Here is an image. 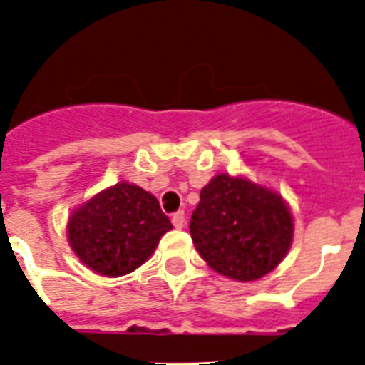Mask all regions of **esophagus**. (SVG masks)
Returning a JSON list of instances; mask_svg holds the SVG:
<instances>
[{"label": "esophagus", "instance_id": "esophagus-1", "mask_svg": "<svg viewBox=\"0 0 365 365\" xmlns=\"http://www.w3.org/2000/svg\"><path fill=\"white\" fill-rule=\"evenodd\" d=\"M173 225H175L176 229H182L183 225H185V212L183 211H178V212H175V215H173Z\"/></svg>", "mask_w": 365, "mask_h": 365}]
</instances>
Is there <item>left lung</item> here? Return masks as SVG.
Listing matches in <instances>:
<instances>
[{
  "label": "left lung",
  "instance_id": "left-lung-1",
  "mask_svg": "<svg viewBox=\"0 0 365 365\" xmlns=\"http://www.w3.org/2000/svg\"><path fill=\"white\" fill-rule=\"evenodd\" d=\"M189 229L207 265L238 282L258 280L277 267L294 231L278 192L229 175L215 176L203 187Z\"/></svg>",
  "mask_w": 365,
  "mask_h": 365
}]
</instances>
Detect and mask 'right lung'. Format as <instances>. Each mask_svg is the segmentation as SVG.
I'll return each instance as SVG.
<instances>
[{
    "mask_svg": "<svg viewBox=\"0 0 365 365\" xmlns=\"http://www.w3.org/2000/svg\"><path fill=\"white\" fill-rule=\"evenodd\" d=\"M170 229L158 200L127 182L98 192L67 223L72 251L103 277H121L140 267Z\"/></svg>",
    "mask_w": 365,
    "mask_h": 365,
    "instance_id": "1",
    "label": "right lung"
}]
</instances>
